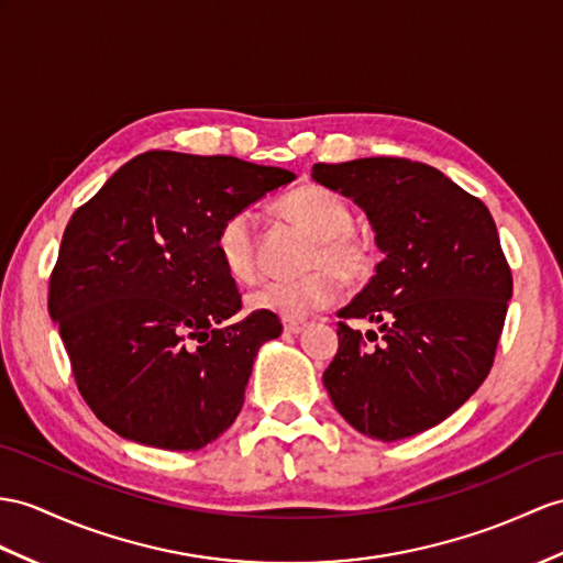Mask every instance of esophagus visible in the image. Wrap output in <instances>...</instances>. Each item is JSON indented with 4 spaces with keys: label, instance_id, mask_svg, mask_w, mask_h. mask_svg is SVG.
Wrapping results in <instances>:
<instances>
[{
    "label": "esophagus",
    "instance_id": "34e87169",
    "mask_svg": "<svg viewBox=\"0 0 563 563\" xmlns=\"http://www.w3.org/2000/svg\"><path fill=\"white\" fill-rule=\"evenodd\" d=\"M284 332L286 334H300L306 329V322L303 320H284Z\"/></svg>",
    "mask_w": 563,
    "mask_h": 563
}]
</instances>
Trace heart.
<instances>
[{
	"mask_svg": "<svg viewBox=\"0 0 563 563\" xmlns=\"http://www.w3.org/2000/svg\"><path fill=\"white\" fill-rule=\"evenodd\" d=\"M277 212L312 239L306 255L308 274L294 282H265L249 296V306L282 320H306L336 303L339 277L358 282L373 269V251L353 234L349 202L332 188L298 186L277 202ZM214 253L234 282L249 284L257 277V217L253 210H236L222 219L214 234Z\"/></svg>",
	"mask_w": 563,
	"mask_h": 563,
	"instance_id": "heart-1",
	"label": "heart"
}]
</instances>
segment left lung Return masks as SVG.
<instances>
[{
    "instance_id": "left-lung-1",
    "label": "left lung",
    "mask_w": 563,
    "mask_h": 563,
    "mask_svg": "<svg viewBox=\"0 0 563 563\" xmlns=\"http://www.w3.org/2000/svg\"><path fill=\"white\" fill-rule=\"evenodd\" d=\"M312 178L365 210L385 260L339 310L322 382L355 430L396 442L440 424L483 385L514 291L485 202L404 157L314 164ZM346 319H369L361 335Z\"/></svg>"
}]
</instances>
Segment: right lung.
I'll list each match as a JSON object with an SVG mask.
<instances>
[{
  "label": "right lung",
  "mask_w": 563,
  "mask_h": 563,
  "mask_svg": "<svg viewBox=\"0 0 563 563\" xmlns=\"http://www.w3.org/2000/svg\"><path fill=\"white\" fill-rule=\"evenodd\" d=\"M227 155L150 150L109 178L64 229L49 314L84 401L123 440L194 451L243 406L277 314L241 310L214 253L222 219L294 181Z\"/></svg>",
  "instance_id": "add662e5"
}]
</instances>
